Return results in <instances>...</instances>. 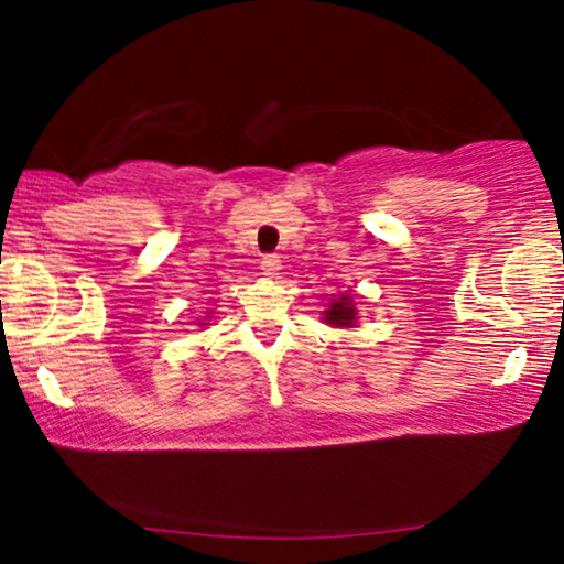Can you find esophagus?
Listing matches in <instances>:
<instances>
[{
  "instance_id": "34e87169",
  "label": "esophagus",
  "mask_w": 564,
  "mask_h": 564,
  "mask_svg": "<svg viewBox=\"0 0 564 564\" xmlns=\"http://www.w3.org/2000/svg\"><path fill=\"white\" fill-rule=\"evenodd\" d=\"M280 269H282L280 257H264V259H261V272H264L267 276H276V274H280Z\"/></svg>"
}]
</instances>
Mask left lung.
I'll list each match as a JSON object with an SVG mask.
<instances>
[{
  "mask_svg": "<svg viewBox=\"0 0 564 564\" xmlns=\"http://www.w3.org/2000/svg\"><path fill=\"white\" fill-rule=\"evenodd\" d=\"M357 303H354L351 292H341L328 303V311H323V321L334 328H354L357 326Z\"/></svg>",
  "mask_w": 564,
  "mask_h": 564,
  "instance_id": "8db88e82",
  "label": "left lung"
}]
</instances>
